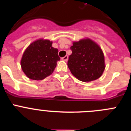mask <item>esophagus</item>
Returning a JSON list of instances; mask_svg holds the SVG:
<instances>
[{"mask_svg":"<svg viewBox=\"0 0 131 131\" xmlns=\"http://www.w3.org/2000/svg\"><path fill=\"white\" fill-rule=\"evenodd\" d=\"M62 60H63V61H66H66H68V56H65L64 57L62 58Z\"/></svg>","mask_w":131,"mask_h":131,"instance_id":"1","label":"esophagus"}]
</instances>
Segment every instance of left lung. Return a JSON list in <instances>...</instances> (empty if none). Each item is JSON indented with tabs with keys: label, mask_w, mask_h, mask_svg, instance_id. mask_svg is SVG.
<instances>
[{
	"label": "left lung",
	"mask_w": 131,
	"mask_h": 131,
	"mask_svg": "<svg viewBox=\"0 0 131 131\" xmlns=\"http://www.w3.org/2000/svg\"><path fill=\"white\" fill-rule=\"evenodd\" d=\"M68 66L71 73L79 80L92 81L102 75L105 69L104 56L98 45L90 39L74 42L71 47Z\"/></svg>",
	"instance_id": "left-lung-1"
}]
</instances>
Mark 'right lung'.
I'll return each mask as SVG.
<instances>
[{
    "label": "right lung",
    "mask_w": 131,
    "mask_h": 131,
    "mask_svg": "<svg viewBox=\"0 0 131 131\" xmlns=\"http://www.w3.org/2000/svg\"><path fill=\"white\" fill-rule=\"evenodd\" d=\"M48 40H38L25 50L21 60L23 71L31 79L42 80L52 73L60 60L58 50Z\"/></svg>",
    "instance_id": "add662e5"
}]
</instances>
